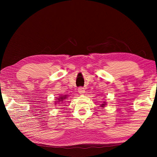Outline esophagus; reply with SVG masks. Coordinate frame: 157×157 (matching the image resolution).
Instances as JSON below:
<instances>
[{
	"label": "esophagus",
	"instance_id": "34e87169",
	"mask_svg": "<svg viewBox=\"0 0 157 157\" xmlns=\"http://www.w3.org/2000/svg\"><path fill=\"white\" fill-rule=\"evenodd\" d=\"M78 92H79V94L83 95L84 93H85L84 88H83V87H79V88L78 89Z\"/></svg>",
	"mask_w": 157,
	"mask_h": 157
}]
</instances>
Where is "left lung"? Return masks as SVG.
Masks as SVG:
<instances>
[{"label":"left lung","instance_id":"8db88e82","mask_svg":"<svg viewBox=\"0 0 157 157\" xmlns=\"http://www.w3.org/2000/svg\"><path fill=\"white\" fill-rule=\"evenodd\" d=\"M105 103H106V102H104V104H102V105H101V107H104V106H105V105H106V104H105Z\"/></svg>","mask_w":157,"mask_h":157}]
</instances>
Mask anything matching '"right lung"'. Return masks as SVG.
<instances>
[{
	"label": "right lung",
	"mask_w": 157,
	"mask_h": 157,
	"mask_svg": "<svg viewBox=\"0 0 157 157\" xmlns=\"http://www.w3.org/2000/svg\"><path fill=\"white\" fill-rule=\"evenodd\" d=\"M66 97H67V95H63V96H59V98H58V100H57V102H62V101L64 100V99H66ZM55 104H56V102H55Z\"/></svg>",
	"instance_id": "right-lung-1"
}]
</instances>
